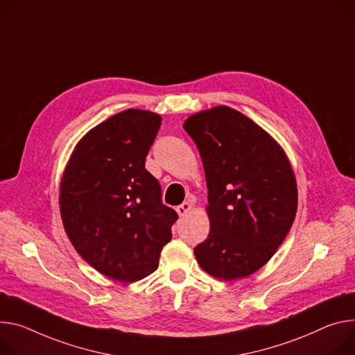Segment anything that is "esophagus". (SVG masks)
Here are the masks:
<instances>
[{
	"mask_svg": "<svg viewBox=\"0 0 355 355\" xmlns=\"http://www.w3.org/2000/svg\"><path fill=\"white\" fill-rule=\"evenodd\" d=\"M191 204L188 202V201H185V202H182L181 205H178L177 208H175V211H177V214L180 215V216H185L189 211H191Z\"/></svg>",
	"mask_w": 355,
	"mask_h": 355,
	"instance_id": "34e87169",
	"label": "esophagus"
}]
</instances>
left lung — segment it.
Wrapping results in <instances>:
<instances>
[{
  "mask_svg": "<svg viewBox=\"0 0 355 355\" xmlns=\"http://www.w3.org/2000/svg\"><path fill=\"white\" fill-rule=\"evenodd\" d=\"M208 187V238L194 248L214 277L236 280L269 262L292 228L297 185L282 147L262 127L228 106L189 116Z\"/></svg>",
  "mask_w": 355,
  "mask_h": 355,
  "instance_id": "obj_1",
  "label": "left lung"
}]
</instances>
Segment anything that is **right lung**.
I'll return each mask as SVG.
<instances>
[{
	"instance_id": "right-lung-1",
	"label": "right lung",
	"mask_w": 355,
	"mask_h": 355,
	"mask_svg": "<svg viewBox=\"0 0 355 355\" xmlns=\"http://www.w3.org/2000/svg\"><path fill=\"white\" fill-rule=\"evenodd\" d=\"M159 125L158 114L139 109L109 117L76 144L60 181L68 238L92 268L114 280L151 275L178 219L144 167Z\"/></svg>"
}]
</instances>
